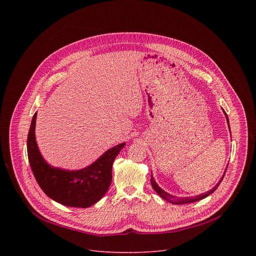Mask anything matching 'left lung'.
Masks as SVG:
<instances>
[{
	"label": "left lung",
	"instance_id": "8db88e82",
	"mask_svg": "<svg viewBox=\"0 0 256 256\" xmlns=\"http://www.w3.org/2000/svg\"><path fill=\"white\" fill-rule=\"evenodd\" d=\"M224 114H225V116H226L227 122H228V126H229L228 116L226 114L225 112H224ZM229 128H230V126H229ZM226 170H227V168H226ZM225 173H226V171L224 172V175L222 176V178L220 179V181L218 182V184L214 186V188L212 190H210V192H204V194H200V196H192V198H188H188H176V196H173L167 194L166 192H164V190L156 184V181H155V179H154L153 176H151V184H152L153 188L155 190V192H156L162 198L166 200L167 202H171V204H190V202H194L200 200H202V198L208 196L210 194H212L218 188V186H220V184H221L223 178H224V176H225Z\"/></svg>",
	"mask_w": 256,
	"mask_h": 256
}]
</instances>
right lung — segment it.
<instances>
[{
	"instance_id": "obj_1",
	"label": "right lung",
	"mask_w": 256,
	"mask_h": 256,
	"mask_svg": "<svg viewBox=\"0 0 256 256\" xmlns=\"http://www.w3.org/2000/svg\"><path fill=\"white\" fill-rule=\"evenodd\" d=\"M35 112L27 138L28 160L44 192L52 200L72 208H89L106 194L112 180V164L124 142L107 150L90 166L80 170L52 167L42 156L35 140Z\"/></svg>"
}]
</instances>
